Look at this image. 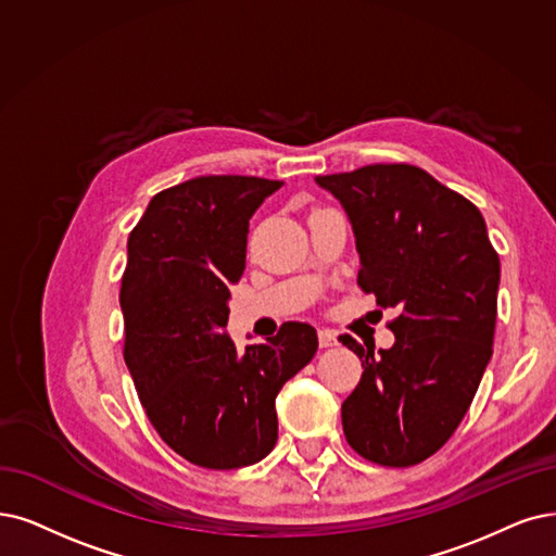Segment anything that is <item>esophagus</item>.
Here are the masks:
<instances>
[{
	"label": "esophagus",
	"instance_id": "esophagus-1",
	"mask_svg": "<svg viewBox=\"0 0 556 556\" xmlns=\"http://www.w3.org/2000/svg\"><path fill=\"white\" fill-rule=\"evenodd\" d=\"M336 344H338L336 332L328 330V328H321V330H319V346H321V349H328V346H336Z\"/></svg>",
	"mask_w": 556,
	"mask_h": 556
}]
</instances>
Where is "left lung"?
<instances>
[{"instance_id":"left-lung-1","label":"left lung","mask_w":556,"mask_h":556,"mask_svg":"<svg viewBox=\"0 0 556 556\" xmlns=\"http://www.w3.org/2000/svg\"><path fill=\"white\" fill-rule=\"evenodd\" d=\"M315 180L349 216L363 292L396 309L390 349L340 336L363 363L342 404L344 435L363 458L408 468L445 445L472 404L493 355L500 257L481 212L417 166Z\"/></svg>"}]
</instances>
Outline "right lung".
<instances>
[{
	"mask_svg": "<svg viewBox=\"0 0 556 556\" xmlns=\"http://www.w3.org/2000/svg\"><path fill=\"white\" fill-rule=\"evenodd\" d=\"M280 187L249 175L193 177L154 195L127 239L125 363L152 427L201 468L235 470L269 454L276 396L317 353V330L301 321L247 351L226 332L249 220Z\"/></svg>",
	"mask_w": 556,
	"mask_h": 556,
	"instance_id": "right-lung-1",
	"label": "right lung"
}]
</instances>
